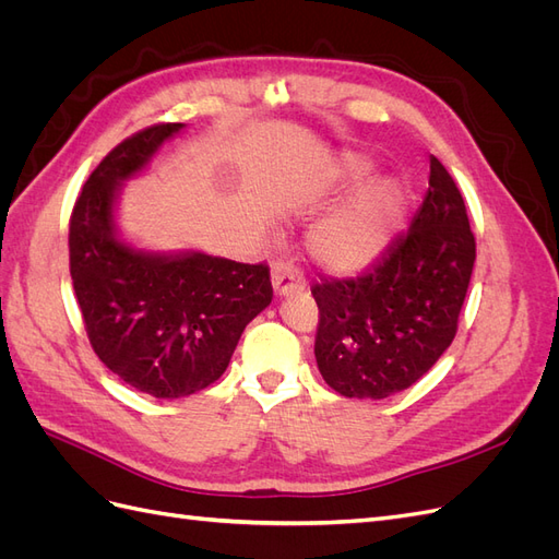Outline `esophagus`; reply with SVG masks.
<instances>
[{
  "label": "esophagus",
  "mask_w": 559,
  "mask_h": 559,
  "mask_svg": "<svg viewBox=\"0 0 559 559\" xmlns=\"http://www.w3.org/2000/svg\"><path fill=\"white\" fill-rule=\"evenodd\" d=\"M273 289L277 296H292L306 289V277L292 263H273Z\"/></svg>",
  "instance_id": "1"
}]
</instances>
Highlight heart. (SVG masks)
I'll return each mask as SVG.
<instances>
[{
  "label": "heart",
  "mask_w": 559,
  "mask_h": 559,
  "mask_svg": "<svg viewBox=\"0 0 559 559\" xmlns=\"http://www.w3.org/2000/svg\"><path fill=\"white\" fill-rule=\"evenodd\" d=\"M370 173V163L359 156H347L343 175L347 179H364ZM403 183L384 179L368 186L357 198L349 200L343 210L331 214L324 224L312 233L314 259L333 270V273H357L373 263L392 240L405 212Z\"/></svg>",
  "instance_id": "b5f03b06"
}]
</instances>
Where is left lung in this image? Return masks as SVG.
<instances>
[{"mask_svg": "<svg viewBox=\"0 0 559 559\" xmlns=\"http://www.w3.org/2000/svg\"><path fill=\"white\" fill-rule=\"evenodd\" d=\"M476 261L464 198L431 156L429 191L408 233L357 277H321L314 357L321 378L347 399H386L441 359Z\"/></svg>", "mask_w": 559, "mask_h": 559, "instance_id": "left-lung-1", "label": "left lung"}]
</instances>
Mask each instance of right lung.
<instances>
[{"instance_id":"obj_1","label":"right lung","mask_w":559,"mask_h":559,"mask_svg":"<svg viewBox=\"0 0 559 559\" xmlns=\"http://www.w3.org/2000/svg\"><path fill=\"white\" fill-rule=\"evenodd\" d=\"M181 128L158 123L114 146L70 218V275L88 341L111 373L156 399L189 396L222 378L245 326L273 300L265 263L151 253L118 240L121 181Z\"/></svg>"}]
</instances>
